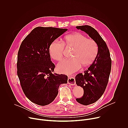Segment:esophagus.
Here are the masks:
<instances>
[{"label": "esophagus", "instance_id": "34e87169", "mask_svg": "<svg viewBox=\"0 0 128 128\" xmlns=\"http://www.w3.org/2000/svg\"><path fill=\"white\" fill-rule=\"evenodd\" d=\"M75 76L74 75H72L71 77L69 78L68 80V84L71 85H75L76 84V80H75V78H74Z\"/></svg>", "mask_w": 128, "mask_h": 128}]
</instances>
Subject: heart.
I'll return each mask as SVG.
<instances>
[{
  "label": "heart",
  "mask_w": 128,
  "mask_h": 128,
  "mask_svg": "<svg viewBox=\"0 0 128 128\" xmlns=\"http://www.w3.org/2000/svg\"><path fill=\"white\" fill-rule=\"evenodd\" d=\"M65 46L67 48H74L71 52L73 57L64 60L57 65V70L61 74H70L78 70L82 64L84 66L92 63L97 57L98 46L96 42L87 38L84 35L75 32L66 35L62 42L54 40L49 48L51 58L61 61L64 58Z\"/></svg>",
  "instance_id": "1"
}]
</instances>
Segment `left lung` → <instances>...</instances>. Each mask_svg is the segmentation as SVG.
<instances>
[{
	"instance_id": "8db88e82",
	"label": "left lung",
	"mask_w": 128,
	"mask_h": 128,
	"mask_svg": "<svg viewBox=\"0 0 128 128\" xmlns=\"http://www.w3.org/2000/svg\"><path fill=\"white\" fill-rule=\"evenodd\" d=\"M94 40L98 46V52L93 63L84 74L76 76L78 86L83 88L84 94L76 100L79 103L88 105L96 102L103 94L107 86L112 68L110 52L106 44L96 30L88 25L76 27Z\"/></svg>"
}]
</instances>
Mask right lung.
Listing matches in <instances>:
<instances>
[{
  "instance_id": "right-lung-1",
  "label": "right lung",
  "mask_w": 128,
  "mask_h": 128,
  "mask_svg": "<svg viewBox=\"0 0 128 128\" xmlns=\"http://www.w3.org/2000/svg\"><path fill=\"white\" fill-rule=\"evenodd\" d=\"M67 29L35 28L22 42L18 53L17 74L25 96L32 102L44 106L52 102L60 84H67L65 74H52L50 44Z\"/></svg>"
}]
</instances>
